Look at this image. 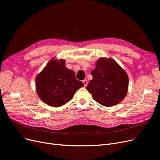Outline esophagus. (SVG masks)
<instances>
[{"mask_svg":"<svg viewBox=\"0 0 160 160\" xmlns=\"http://www.w3.org/2000/svg\"><path fill=\"white\" fill-rule=\"evenodd\" d=\"M83 84H84V86H85V87H86V86H88V82L87 80H83Z\"/></svg>","mask_w":160,"mask_h":160,"instance_id":"esophagus-1","label":"esophagus"}]
</instances>
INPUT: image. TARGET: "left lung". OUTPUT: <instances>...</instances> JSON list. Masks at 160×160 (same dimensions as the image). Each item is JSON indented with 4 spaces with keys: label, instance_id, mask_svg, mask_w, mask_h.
I'll return each mask as SVG.
<instances>
[{
    "label": "left lung",
    "instance_id": "obj_1",
    "mask_svg": "<svg viewBox=\"0 0 160 160\" xmlns=\"http://www.w3.org/2000/svg\"><path fill=\"white\" fill-rule=\"evenodd\" d=\"M92 79L86 89L94 100L104 106L119 103L127 95L128 75L113 59L100 58L91 71Z\"/></svg>",
    "mask_w": 160,
    "mask_h": 160
}]
</instances>
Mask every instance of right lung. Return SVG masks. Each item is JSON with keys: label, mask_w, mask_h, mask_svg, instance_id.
Instances as JSON below:
<instances>
[{"label": "right lung", "mask_w": 160, "mask_h": 160, "mask_svg": "<svg viewBox=\"0 0 160 160\" xmlns=\"http://www.w3.org/2000/svg\"><path fill=\"white\" fill-rule=\"evenodd\" d=\"M38 96L47 104L59 107L73 98L83 83L75 77V73L67 69L64 60H50L36 77Z\"/></svg>", "instance_id": "add662e5"}]
</instances>
